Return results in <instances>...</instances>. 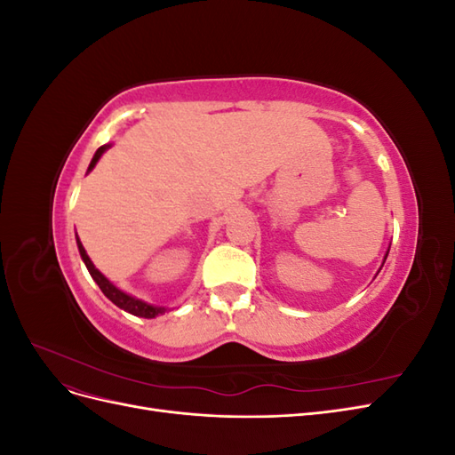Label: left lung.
Returning a JSON list of instances; mask_svg holds the SVG:
<instances>
[{
  "label": "left lung",
  "instance_id": "1",
  "mask_svg": "<svg viewBox=\"0 0 455 455\" xmlns=\"http://www.w3.org/2000/svg\"><path fill=\"white\" fill-rule=\"evenodd\" d=\"M387 254H389V252H387ZM385 258H387V256H385Z\"/></svg>",
  "mask_w": 455,
  "mask_h": 455
}]
</instances>
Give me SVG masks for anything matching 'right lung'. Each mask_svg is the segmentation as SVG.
I'll use <instances>...</instances> for the list:
<instances>
[{
  "mask_svg": "<svg viewBox=\"0 0 455 455\" xmlns=\"http://www.w3.org/2000/svg\"><path fill=\"white\" fill-rule=\"evenodd\" d=\"M108 148H109V146L106 144V146H100L99 149H96V154H94V157H92V161H91V164H89V171L94 167L96 161L100 159V156L104 154V151H106ZM77 249H79L81 258H84V261H85V266H87V269H89V273H91V277L96 281V284L100 286V291L104 292V296L112 299L117 307L125 309V311L131 313V315L144 316V319H154V316H157L159 313H164L163 307L149 306V304H146V301H142V299H136V298H132V296H129V294H125V292H121L119 288H116L112 283H109V281L104 277V275L92 266V261H91V258L87 256V252H85V249H84V244H81L79 239H77Z\"/></svg>",
  "mask_w": 455,
  "mask_h": 455,
  "instance_id": "right-lung-1",
  "label": "right lung"
}]
</instances>
